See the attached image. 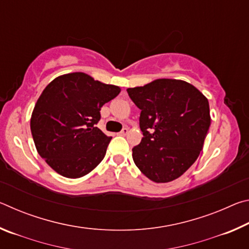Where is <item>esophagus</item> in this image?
Wrapping results in <instances>:
<instances>
[{"instance_id": "1", "label": "esophagus", "mask_w": 249, "mask_h": 249, "mask_svg": "<svg viewBox=\"0 0 249 249\" xmlns=\"http://www.w3.org/2000/svg\"><path fill=\"white\" fill-rule=\"evenodd\" d=\"M127 134H128V128L127 127H124L120 132V135H123V136H124V135H127Z\"/></svg>"}]
</instances>
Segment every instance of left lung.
<instances>
[{"label":"left lung","mask_w":249,"mask_h":249,"mask_svg":"<svg viewBox=\"0 0 249 249\" xmlns=\"http://www.w3.org/2000/svg\"><path fill=\"white\" fill-rule=\"evenodd\" d=\"M127 93L142 111L144 137L133 148L135 165L154 182L179 178L203 148L211 124L208 99L192 84L175 79H157Z\"/></svg>","instance_id":"1"}]
</instances>
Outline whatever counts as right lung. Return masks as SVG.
<instances>
[{"label": "right lung", "instance_id": "right-lung-1", "mask_svg": "<svg viewBox=\"0 0 249 249\" xmlns=\"http://www.w3.org/2000/svg\"><path fill=\"white\" fill-rule=\"evenodd\" d=\"M120 92V87L83 72L53 79L37 100L31 119L40 157L66 178H81L93 170L112 140L95 127L101 107Z\"/></svg>", "mask_w": 249, "mask_h": 249}]
</instances>
